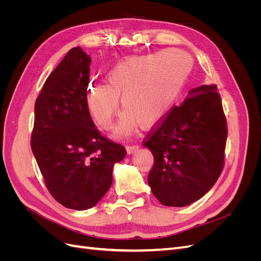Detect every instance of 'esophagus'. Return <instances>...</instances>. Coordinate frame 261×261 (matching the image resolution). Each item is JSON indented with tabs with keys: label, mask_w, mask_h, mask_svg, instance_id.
<instances>
[{
	"label": "esophagus",
	"mask_w": 261,
	"mask_h": 261,
	"mask_svg": "<svg viewBox=\"0 0 261 261\" xmlns=\"http://www.w3.org/2000/svg\"><path fill=\"white\" fill-rule=\"evenodd\" d=\"M138 145H128V146H126V150H127V153H133L134 151H136V150H138Z\"/></svg>",
	"instance_id": "esophagus-1"
}]
</instances>
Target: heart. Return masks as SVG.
<instances>
[{
    "label": "heart",
    "mask_w": 261,
    "mask_h": 261,
    "mask_svg": "<svg viewBox=\"0 0 261 261\" xmlns=\"http://www.w3.org/2000/svg\"><path fill=\"white\" fill-rule=\"evenodd\" d=\"M193 59L183 50L169 49L130 57L107 74V84L92 83L86 105L100 127L112 123L120 109L126 111L115 126L116 134L128 133L137 123L153 127L176 105L193 69Z\"/></svg>",
    "instance_id": "b5f03b06"
}]
</instances>
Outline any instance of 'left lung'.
I'll return each instance as SVG.
<instances>
[{
  "mask_svg": "<svg viewBox=\"0 0 261 261\" xmlns=\"http://www.w3.org/2000/svg\"><path fill=\"white\" fill-rule=\"evenodd\" d=\"M226 138L217 86L193 89L143 141L153 154L148 184L155 198L169 207H185L200 199L222 173Z\"/></svg>",
  "mask_w": 261,
  "mask_h": 261,
  "instance_id": "1",
  "label": "left lung"
}]
</instances>
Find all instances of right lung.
<instances>
[{
    "label": "right lung",
    "instance_id": "obj_1",
    "mask_svg": "<svg viewBox=\"0 0 261 261\" xmlns=\"http://www.w3.org/2000/svg\"><path fill=\"white\" fill-rule=\"evenodd\" d=\"M91 59L70 49L46 78L35 103L30 145L53 198L63 206H96L112 184L126 149L101 133L86 105Z\"/></svg>",
    "mask_w": 261,
    "mask_h": 261
}]
</instances>
